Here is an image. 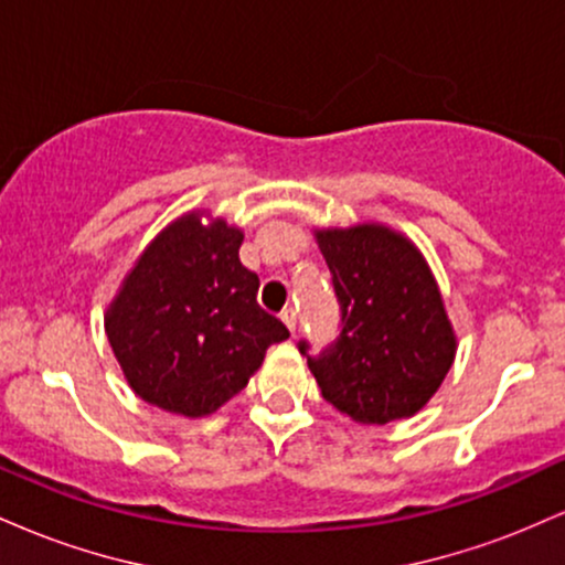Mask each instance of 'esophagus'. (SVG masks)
Segmentation results:
<instances>
[{"label": "esophagus", "mask_w": 565, "mask_h": 565, "mask_svg": "<svg viewBox=\"0 0 565 565\" xmlns=\"http://www.w3.org/2000/svg\"><path fill=\"white\" fill-rule=\"evenodd\" d=\"M281 321L287 323L289 332L295 334V329H297V313H295V310H284V313H281Z\"/></svg>", "instance_id": "34e87169"}]
</instances>
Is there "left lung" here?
Segmentation results:
<instances>
[{"label":"left lung","mask_w":565,"mask_h":565,"mask_svg":"<svg viewBox=\"0 0 565 565\" xmlns=\"http://www.w3.org/2000/svg\"><path fill=\"white\" fill-rule=\"evenodd\" d=\"M342 310V332L308 369L337 412L361 425L414 417L454 364L457 334L430 265L391 225L316 228Z\"/></svg>","instance_id":"8db88e82"}]
</instances>
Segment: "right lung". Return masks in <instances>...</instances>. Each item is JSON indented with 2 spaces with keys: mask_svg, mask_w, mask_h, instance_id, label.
Wrapping results in <instances>:
<instances>
[{
  "mask_svg": "<svg viewBox=\"0 0 565 565\" xmlns=\"http://www.w3.org/2000/svg\"><path fill=\"white\" fill-rule=\"evenodd\" d=\"M242 242V228L191 210L129 268L106 308V334L146 404L206 417L244 391L265 350L289 337L257 305L260 278L238 260Z\"/></svg>",
  "mask_w": 565,
  "mask_h": 565,
  "instance_id": "right-lung-1",
  "label": "right lung"
}]
</instances>
